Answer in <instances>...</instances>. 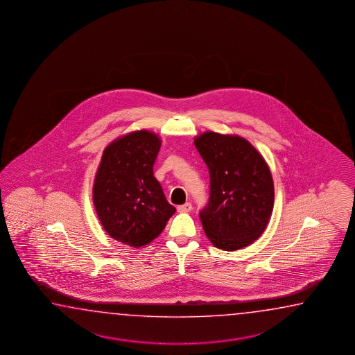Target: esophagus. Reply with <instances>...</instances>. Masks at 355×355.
<instances>
[{
	"label": "esophagus",
	"mask_w": 355,
	"mask_h": 355,
	"mask_svg": "<svg viewBox=\"0 0 355 355\" xmlns=\"http://www.w3.org/2000/svg\"><path fill=\"white\" fill-rule=\"evenodd\" d=\"M193 209V205H191V202H185V204H182V205H179L178 207V211L179 213H188Z\"/></svg>",
	"instance_id": "1"
}]
</instances>
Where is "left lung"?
<instances>
[{"instance_id":"left-lung-1","label":"left lung","mask_w":355,"mask_h":355,"mask_svg":"<svg viewBox=\"0 0 355 355\" xmlns=\"http://www.w3.org/2000/svg\"><path fill=\"white\" fill-rule=\"evenodd\" d=\"M210 178L209 200L199 218L216 248L253 243L270 220L275 190L271 171L247 139L207 132L195 139Z\"/></svg>"}]
</instances>
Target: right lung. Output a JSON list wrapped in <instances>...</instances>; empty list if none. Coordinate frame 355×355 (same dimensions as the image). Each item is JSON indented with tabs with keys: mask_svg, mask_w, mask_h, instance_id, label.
<instances>
[{
	"mask_svg": "<svg viewBox=\"0 0 355 355\" xmlns=\"http://www.w3.org/2000/svg\"><path fill=\"white\" fill-rule=\"evenodd\" d=\"M161 141L148 131L112 142L98 167L93 202L105 232L122 243L142 247L176 211L153 176Z\"/></svg>",
	"mask_w": 355,
	"mask_h": 355,
	"instance_id": "obj_1",
	"label": "right lung"
}]
</instances>
